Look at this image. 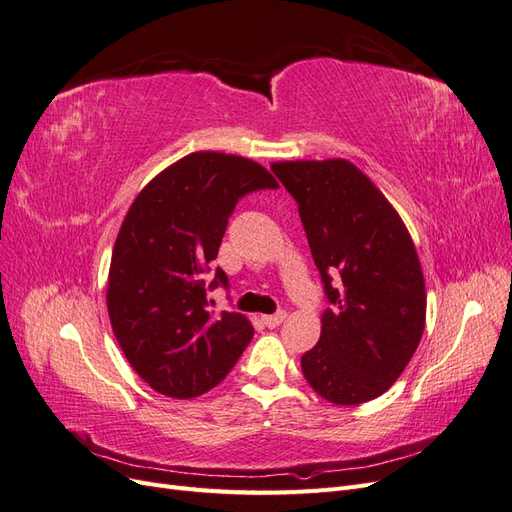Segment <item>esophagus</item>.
<instances>
[{
    "instance_id": "34e87169",
    "label": "esophagus",
    "mask_w": 512,
    "mask_h": 512,
    "mask_svg": "<svg viewBox=\"0 0 512 512\" xmlns=\"http://www.w3.org/2000/svg\"><path fill=\"white\" fill-rule=\"evenodd\" d=\"M284 320H286V312H277V314H271V316H262V322H265L269 329L280 327V324H282Z\"/></svg>"
}]
</instances>
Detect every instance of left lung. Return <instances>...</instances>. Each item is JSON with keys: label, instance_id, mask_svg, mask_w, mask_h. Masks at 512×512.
<instances>
[{"label": "left lung", "instance_id": "1", "mask_svg": "<svg viewBox=\"0 0 512 512\" xmlns=\"http://www.w3.org/2000/svg\"><path fill=\"white\" fill-rule=\"evenodd\" d=\"M299 205L331 307L303 376L331 404L356 406L391 389L425 329V277L410 232L352 162H275Z\"/></svg>", "mask_w": 512, "mask_h": 512}]
</instances>
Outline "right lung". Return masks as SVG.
Returning <instances> with one entry per match:
<instances>
[{
	"instance_id": "right-lung-1",
	"label": "right lung",
	"mask_w": 512,
	"mask_h": 512,
	"mask_svg": "<svg viewBox=\"0 0 512 512\" xmlns=\"http://www.w3.org/2000/svg\"><path fill=\"white\" fill-rule=\"evenodd\" d=\"M280 188L265 166L196 151L164 168L126 213L108 269L106 307L132 369L153 391L192 399L220 384L254 335L237 312L207 309V286L232 209L256 190Z\"/></svg>"
}]
</instances>
